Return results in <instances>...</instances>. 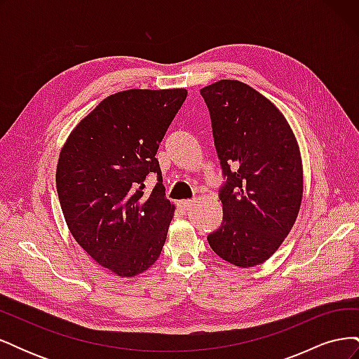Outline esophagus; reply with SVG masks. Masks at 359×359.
I'll list each match as a JSON object with an SVG mask.
<instances>
[{
    "instance_id": "esophagus-1",
    "label": "esophagus",
    "mask_w": 359,
    "mask_h": 359,
    "mask_svg": "<svg viewBox=\"0 0 359 359\" xmlns=\"http://www.w3.org/2000/svg\"><path fill=\"white\" fill-rule=\"evenodd\" d=\"M194 205V202L191 201V199H186V201H180L178 202V206H180V208L182 210V211H190V208H191V206Z\"/></svg>"
}]
</instances>
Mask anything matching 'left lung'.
<instances>
[{"label": "left lung", "instance_id": "1", "mask_svg": "<svg viewBox=\"0 0 359 359\" xmlns=\"http://www.w3.org/2000/svg\"><path fill=\"white\" fill-rule=\"evenodd\" d=\"M208 106L223 178V222L208 235L223 260L241 268L265 262L290 232L302 199L297 139L277 107L240 81L201 90Z\"/></svg>", "mask_w": 359, "mask_h": 359}]
</instances>
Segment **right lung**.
Masks as SVG:
<instances>
[{
    "label": "right lung",
    "mask_w": 359,
    "mask_h": 359,
    "mask_svg": "<svg viewBox=\"0 0 359 359\" xmlns=\"http://www.w3.org/2000/svg\"><path fill=\"white\" fill-rule=\"evenodd\" d=\"M187 97L175 90H127L106 97L74 127L57 166L69 231L97 264L119 277L144 273L165 245L173 205L156 158ZM148 172L158 184L143 191Z\"/></svg>",
    "instance_id": "1"
}]
</instances>
